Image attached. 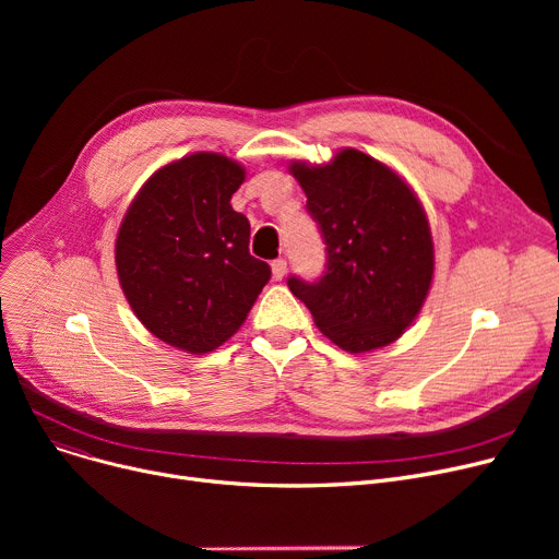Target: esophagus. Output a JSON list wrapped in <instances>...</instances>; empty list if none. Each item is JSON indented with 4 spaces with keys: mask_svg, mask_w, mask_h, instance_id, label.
<instances>
[{
    "mask_svg": "<svg viewBox=\"0 0 559 559\" xmlns=\"http://www.w3.org/2000/svg\"><path fill=\"white\" fill-rule=\"evenodd\" d=\"M285 272H287V260L285 258L272 260V274H274L276 281H281L285 276Z\"/></svg>",
    "mask_w": 559,
    "mask_h": 559,
    "instance_id": "34e87169",
    "label": "esophagus"
}]
</instances>
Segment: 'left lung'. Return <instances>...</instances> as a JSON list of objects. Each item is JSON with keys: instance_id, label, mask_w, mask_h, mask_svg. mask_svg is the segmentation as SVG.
<instances>
[{"instance_id": "8db88e82", "label": "left lung", "mask_w": 559, "mask_h": 559, "mask_svg": "<svg viewBox=\"0 0 559 559\" xmlns=\"http://www.w3.org/2000/svg\"><path fill=\"white\" fill-rule=\"evenodd\" d=\"M306 209L326 245L317 281L287 287L317 329L348 354L388 346L419 314L435 272L430 226L419 199L396 171L344 150L329 165L292 163Z\"/></svg>"}]
</instances>
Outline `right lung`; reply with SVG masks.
<instances>
[{
	"label": "right lung",
	"instance_id": "right-lung-1",
	"mask_svg": "<svg viewBox=\"0 0 559 559\" xmlns=\"http://www.w3.org/2000/svg\"><path fill=\"white\" fill-rule=\"evenodd\" d=\"M242 181L245 167L222 154L174 160L142 186L117 233V276L135 317L188 354L224 344L272 276L230 205Z\"/></svg>",
	"mask_w": 559,
	"mask_h": 559
}]
</instances>
